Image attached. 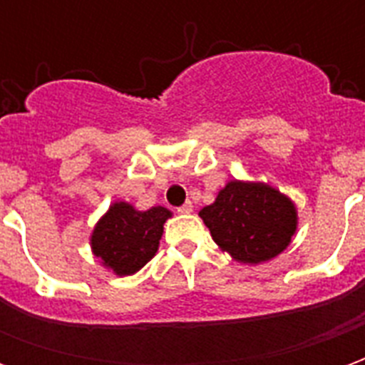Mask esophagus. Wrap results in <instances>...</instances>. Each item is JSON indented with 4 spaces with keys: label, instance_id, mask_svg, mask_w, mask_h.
Here are the masks:
<instances>
[{
    "label": "esophagus",
    "instance_id": "esophagus-1",
    "mask_svg": "<svg viewBox=\"0 0 365 365\" xmlns=\"http://www.w3.org/2000/svg\"><path fill=\"white\" fill-rule=\"evenodd\" d=\"M191 211H193V205H191V201L183 203L182 207H178V213H180V215H190Z\"/></svg>",
    "mask_w": 365,
    "mask_h": 365
}]
</instances>
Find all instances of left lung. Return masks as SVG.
I'll use <instances>...</instances> for the list:
<instances>
[{
    "label": "left lung",
    "instance_id": "8db88e82",
    "mask_svg": "<svg viewBox=\"0 0 365 365\" xmlns=\"http://www.w3.org/2000/svg\"><path fill=\"white\" fill-rule=\"evenodd\" d=\"M199 217L222 252L248 266L279 256L297 232L295 203L264 182L232 180Z\"/></svg>",
    "mask_w": 365,
    "mask_h": 365
}]
</instances>
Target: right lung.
Wrapping results in <instances>:
<instances>
[{
    "mask_svg": "<svg viewBox=\"0 0 365 365\" xmlns=\"http://www.w3.org/2000/svg\"><path fill=\"white\" fill-rule=\"evenodd\" d=\"M170 217L172 211L166 207L138 211L127 201H115L93 227L91 252L119 277L136 274L158 252L164 222Z\"/></svg>",
    "mask_w": 365,
    "mask_h": 365,
    "instance_id": "add662e5",
    "label": "right lung"
}]
</instances>
